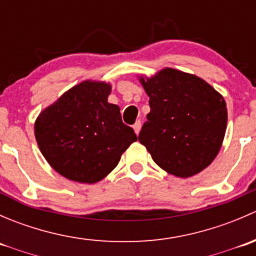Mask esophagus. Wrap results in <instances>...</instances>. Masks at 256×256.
Returning <instances> with one entry per match:
<instances>
[{
    "label": "esophagus",
    "instance_id": "34e87169",
    "mask_svg": "<svg viewBox=\"0 0 256 256\" xmlns=\"http://www.w3.org/2000/svg\"><path fill=\"white\" fill-rule=\"evenodd\" d=\"M141 126H142V124H141L140 120H138L135 124H134V130H135L136 135H138V134H140Z\"/></svg>",
    "mask_w": 256,
    "mask_h": 256
}]
</instances>
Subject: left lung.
<instances>
[{"instance_id":"8db88e82","label":"left lung","mask_w":256,"mask_h":256,"mask_svg":"<svg viewBox=\"0 0 256 256\" xmlns=\"http://www.w3.org/2000/svg\"><path fill=\"white\" fill-rule=\"evenodd\" d=\"M140 82L151 110L138 141L170 174H200L223 144L228 121L224 98L202 78L172 68L140 76Z\"/></svg>"}]
</instances>
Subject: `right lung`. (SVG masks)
Here are the masks:
<instances>
[{
	"label": "right lung",
	"mask_w": 256,
	"mask_h": 256,
	"mask_svg": "<svg viewBox=\"0 0 256 256\" xmlns=\"http://www.w3.org/2000/svg\"><path fill=\"white\" fill-rule=\"evenodd\" d=\"M112 85L85 80L46 108L34 135L47 162L63 177L96 183L118 166L138 136L121 120L120 108L108 102Z\"/></svg>",
	"instance_id": "1"
}]
</instances>
